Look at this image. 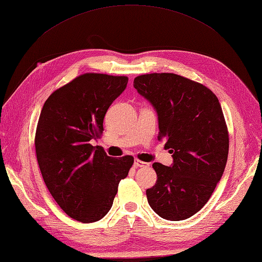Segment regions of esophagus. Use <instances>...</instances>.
Wrapping results in <instances>:
<instances>
[{"instance_id": "esophagus-1", "label": "esophagus", "mask_w": 262, "mask_h": 262, "mask_svg": "<svg viewBox=\"0 0 262 262\" xmlns=\"http://www.w3.org/2000/svg\"><path fill=\"white\" fill-rule=\"evenodd\" d=\"M150 166V165H149L148 163H145V162H141V161H139V159H136L135 161V167H149Z\"/></svg>"}]
</instances>
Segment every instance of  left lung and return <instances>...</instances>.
Listing matches in <instances>:
<instances>
[{
	"label": "left lung",
	"instance_id": "1",
	"mask_svg": "<svg viewBox=\"0 0 262 262\" xmlns=\"http://www.w3.org/2000/svg\"><path fill=\"white\" fill-rule=\"evenodd\" d=\"M133 86L156 110L158 140L173 164L154 163L157 181L148 204L167 221L193 216L210 199L228 156V131L216 95L204 84L174 73L141 74Z\"/></svg>",
	"mask_w": 262,
	"mask_h": 262
}]
</instances>
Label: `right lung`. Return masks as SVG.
<instances>
[{"instance_id":"right-lung-1","label":"right lung","mask_w":262,"mask_h":262,"mask_svg":"<svg viewBox=\"0 0 262 262\" xmlns=\"http://www.w3.org/2000/svg\"><path fill=\"white\" fill-rule=\"evenodd\" d=\"M127 77L84 73L45 101L37 124V162L50 193L68 216L81 223L110 211L132 156L113 158L92 141L104 131L111 104L124 92Z\"/></svg>"}]
</instances>
